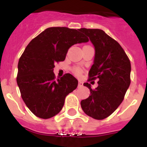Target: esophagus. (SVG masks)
I'll list each match as a JSON object with an SVG mask.
<instances>
[{"label": "esophagus", "instance_id": "obj_1", "mask_svg": "<svg viewBox=\"0 0 147 147\" xmlns=\"http://www.w3.org/2000/svg\"><path fill=\"white\" fill-rule=\"evenodd\" d=\"M78 87H83V83L81 81H79V84H78Z\"/></svg>", "mask_w": 147, "mask_h": 147}]
</instances>
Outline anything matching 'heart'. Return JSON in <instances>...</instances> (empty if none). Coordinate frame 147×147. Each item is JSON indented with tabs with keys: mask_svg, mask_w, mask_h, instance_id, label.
Listing matches in <instances>:
<instances>
[{
	"mask_svg": "<svg viewBox=\"0 0 147 147\" xmlns=\"http://www.w3.org/2000/svg\"><path fill=\"white\" fill-rule=\"evenodd\" d=\"M74 72L75 74H80L81 72H82V71H81V69H79V68H75L74 69Z\"/></svg>",
	"mask_w": 147,
	"mask_h": 147,
	"instance_id": "b5f03b06",
	"label": "heart"
}]
</instances>
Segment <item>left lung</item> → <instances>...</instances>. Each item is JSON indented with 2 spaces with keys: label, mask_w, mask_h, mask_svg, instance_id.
<instances>
[{
  "label": "left lung",
  "mask_w": 147,
  "mask_h": 147,
  "mask_svg": "<svg viewBox=\"0 0 147 147\" xmlns=\"http://www.w3.org/2000/svg\"><path fill=\"white\" fill-rule=\"evenodd\" d=\"M79 31L88 36L95 47L93 65L89 71L90 80L98 79V86L81 101L87 115L103 119L111 115L121 104L130 84L131 65L129 58L117 41L100 29L81 28Z\"/></svg>",
  "instance_id": "obj_1"
}]
</instances>
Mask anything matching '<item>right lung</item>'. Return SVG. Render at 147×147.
I'll use <instances>...</instances> for the list:
<instances>
[{
    "label": "right lung",
    "instance_id": "add662e5",
    "mask_svg": "<svg viewBox=\"0 0 147 147\" xmlns=\"http://www.w3.org/2000/svg\"><path fill=\"white\" fill-rule=\"evenodd\" d=\"M88 41L79 29L52 27L27 46L19 60L17 82L22 100L36 117L49 119L61 111L78 80L70 74L55 80V63L65 59L71 46Z\"/></svg>",
    "mask_w": 147,
    "mask_h": 147
}]
</instances>
